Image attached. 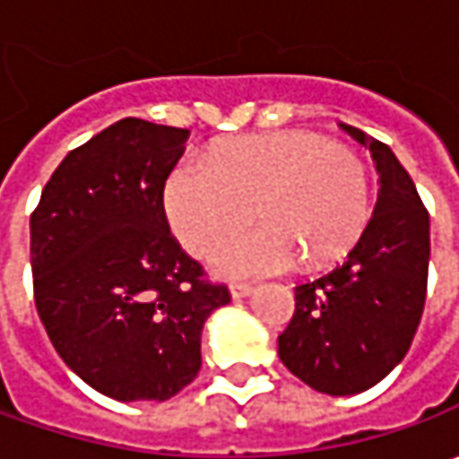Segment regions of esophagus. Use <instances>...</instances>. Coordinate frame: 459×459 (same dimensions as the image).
Listing matches in <instances>:
<instances>
[{
    "mask_svg": "<svg viewBox=\"0 0 459 459\" xmlns=\"http://www.w3.org/2000/svg\"><path fill=\"white\" fill-rule=\"evenodd\" d=\"M250 293H253V286H250V283H232V286H230L232 301H242V299H247Z\"/></svg>",
    "mask_w": 459,
    "mask_h": 459,
    "instance_id": "1",
    "label": "esophagus"
}]
</instances>
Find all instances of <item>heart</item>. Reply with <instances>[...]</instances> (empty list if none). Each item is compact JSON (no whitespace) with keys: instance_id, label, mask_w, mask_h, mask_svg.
Returning <instances> with one entry per match:
<instances>
[{"instance_id":"1","label":"heart","mask_w":459,"mask_h":459,"mask_svg":"<svg viewBox=\"0 0 459 459\" xmlns=\"http://www.w3.org/2000/svg\"><path fill=\"white\" fill-rule=\"evenodd\" d=\"M255 217V232L221 242L209 257L227 278L283 273L340 263L370 221V176L358 152L316 133H271L214 145L202 160H178L163 184L170 232L191 255Z\"/></svg>"}]
</instances>
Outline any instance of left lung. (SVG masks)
I'll return each mask as SVG.
<instances>
[{
  "label": "left lung",
  "mask_w": 459,
  "mask_h": 459,
  "mask_svg": "<svg viewBox=\"0 0 459 459\" xmlns=\"http://www.w3.org/2000/svg\"><path fill=\"white\" fill-rule=\"evenodd\" d=\"M340 127L373 155L378 204L342 265L296 286L278 358L308 388L355 396L385 378L411 347L427 301L429 214L388 145L344 122Z\"/></svg>",
  "instance_id": "obj_1"
}]
</instances>
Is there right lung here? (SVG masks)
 Masks as SVG:
<instances>
[{"label": "right lung", "mask_w": 459, "mask_h": 459, "mask_svg": "<svg viewBox=\"0 0 459 459\" xmlns=\"http://www.w3.org/2000/svg\"><path fill=\"white\" fill-rule=\"evenodd\" d=\"M188 130L119 119L71 151L30 217L35 307L63 362L115 401H168L202 368L224 286L168 232L163 184Z\"/></svg>", "instance_id": "obj_1"}]
</instances>
